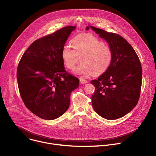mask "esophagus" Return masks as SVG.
Here are the masks:
<instances>
[{
  "label": "esophagus",
  "mask_w": 156,
  "mask_h": 156,
  "mask_svg": "<svg viewBox=\"0 0 156 156\" xmlns=\"http://www.w3.org/2000/svg\"><path fill=\"white\" fill-rule=\"evenodd\" d=\"M80 83H82V84H85V83H87L88 82L87 80H85V79H84V78H80Z\"/></svg>",
  "instance_id": "1"
}]
</instances>
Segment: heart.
<instances>
[{
    "instance_id": "b5f03b06",
    "label": "heart",
    "mask_w": 156,
    "mask_h": 156,
    "mask_svg": "<svg viewBox=\"0 0 156 156\" xmlns=\"http://www.w3.org/2000/svg\"><path fill=\"white\" fill-rule=\"evenodd\" d=\"M73 47L65 44L62 50L64 65L73 69L81 59L82 62L74 69L80 75H99L105 73L113 60V50L103 41L90 34H80L72 40Z\"/></svg>"
}]
</instances>
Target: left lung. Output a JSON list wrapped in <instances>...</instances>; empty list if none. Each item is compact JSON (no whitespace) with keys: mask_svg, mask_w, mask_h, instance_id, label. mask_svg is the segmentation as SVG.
Segmentation results:
<instances>
[{"mask_svg":"<svg viewBox=\"0 0 156 156\" xmlns=\"http://www.w3.org/2000/svg\"><path fill=\"white\" fill-rule=\"evenodd\" d=\"M90 28L109 43L113 53L110 68L90 81L95 88L91 97L92 105L101 117L116 119L137 105L142 81L141 62L135 51L122 36L93 26Z\"/></svg>","mask_w":156,"mask_h":156,"instance_id":"1","label":"left lung"}]
</instances>
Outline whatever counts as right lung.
Masks as SVG:
<instances>
[{
  "label": "right lung",
  "instance_id": "right-lung-1",
  "mask_svg": "<svg viewBox=\"0 0 156 156\" xmlns=\"http://www.w3.org/2000/svg\"><path fill=\"white\" fill-rule=\"evenodd\" d=\"M75 26H67L34 41L17 69L18 86L26 107L46 120L55 119L69 108L78 78L65 70L62 48Z\"/></svg>",
  "mask_w": 156,
  "mask_h": 156
}]
</instances>
